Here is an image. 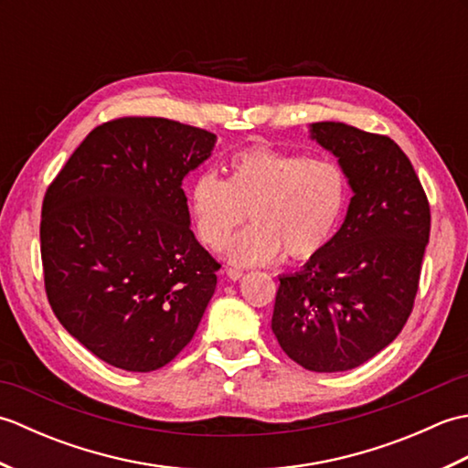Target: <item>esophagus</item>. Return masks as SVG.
Listing matches in <instances>:
<instances>
[{"instance_id": "obj_1", "label": "esophagus", "mask_w": 468, "mask_h": 468, "mask_svg": "<svg viewBox=\"0 0 468 468\" xmlns=\"http://www.w3.org/2000/svg\"><path fill=\"white\" fill-rule=\"evenodd\" d=\"M225 275H227L229 280H231V282H239L245 273H243L241 270H235V267H227V270H225Z\"/></svg>"}]
</instances>
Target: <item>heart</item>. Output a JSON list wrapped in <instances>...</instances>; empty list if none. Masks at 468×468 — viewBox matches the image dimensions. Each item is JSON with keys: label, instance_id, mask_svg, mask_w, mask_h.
<instances>
[{"label": "heart", "instance_id": "obj_1", "mask_svg": "<svg viewBox=\"0 0 468 468\" xmlns=\"http://www.w3.org/2000/svg\"><path fill=\"white\" fill-rule=\"evenodd\" d=\"M231 176L207 168L188 191L198 239L218 250L247 217V227L229 243L237 265L271 263L287 250L305 260L332 239L350 201V178L334 156L250 146L229 161Z\"/></svg>", "mask_w": 468, "mask_h": 468}]
</instances>
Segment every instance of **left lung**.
I'll use <instances>...</instances> for the list:
<instances>
[{"label": "left lung", "mask_w": 468, "mask_h": 468, "mask_svg": "<svg viewBox=\"0 0 468 468\" xmlns=\"http://www.w3.org/2000/svg\"><path fill=\"white\" fill-rule=\"evenodd\" d=\"M312 138L346 168V221L302 271L280 277L271 330L312 372H344L402 332L419 292L431 205L392 138L344 122H315Z\"/></svg>", "instance_id": "8db88e82"}]
</instances>
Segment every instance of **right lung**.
<instances>
[{
  "label": "right lung",
  "mask_w": 468,
  "mask_h": 468,
  "mask_svg": "<svg viewBox=\"0 0 468 468\" xmlns=\"http://www.w3.org/2000/svg\"><path fill=\"white\" fill-rule=\"evenodd\" d=\"M215 138L168 118H114L48 186L39 223L48 302L106 364L153 372L193 340L221 265L195 239L181 185Z\"/></svg>",
  "instance_id": "add662e5"
}]
</instances>
